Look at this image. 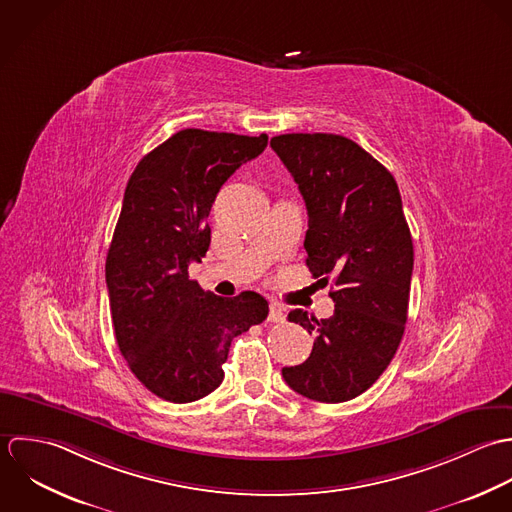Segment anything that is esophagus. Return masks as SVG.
Segmentation results:
<instances>
[{
    "label": "esophagus",
    "mask_w": 512,
    "mask_h": 512,
    "mask_svg": "<svg viewBox=\"0 0 512 512\" xmlns=\"http://www.w3.org/2000/svg\"><path fill=\"white\" fill-rule=\"evenodd\" d=\"M269 322H285V312L279 305L269 307Z\"/></svg>",
    "instance_id": "obj_1"
}]
</instances>
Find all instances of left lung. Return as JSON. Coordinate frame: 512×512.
Returning <instances> with one entry per match:
<instances>
[{"mask_svg":"<svg viewBox=\"0 0 512 512\" xmlns=\"http://www.w3.org/2000/svg\"><path fill=\"white\" fill-rule=\"evenodd\" d=\"M271 148L295 178L308 211L307 267L334 277V314L295 308L289 320L316 336L285 382L314 402L364 394L392 362L408 320L413 243L394 176L338 134H281Z\"/></svg>","mask_w":512,"mask_h":512,"instance_id":"8db88e82","label":"left lung"}]
</instances>
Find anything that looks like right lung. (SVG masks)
<instances>
[{
    "mask_svg": "<svg viewBox=\"0 0 512 512\" xmlns=\"http://www.w3.org/2000/svg\"><path fill=\"white\" fill-rule=\"evenodd\" d=\"M267 140L186 128L148 152L128 180L106 255L112 326L132 374L166 402L211 394L231 340L269 314L253 291L223 299L188 275L207 253L217 192Z\"/></svg>",
    "mask_w": 512,
    "mask_h": 512,
    "instance_id": "add662e5",
    "label": "right lung"
}]
</instances>
